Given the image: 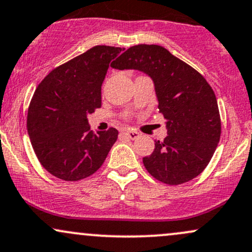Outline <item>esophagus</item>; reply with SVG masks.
Here are the masks:
<instances>
[{"label":"esophagus","mask_w":252,"mask_h":252,"mask_svg":"<svg viewBox=\"0 0 252 252\" xmlns=\"http://www.w3.org/2000/svg\"><path fill=\"white\" fill-rule=\"evenodd\" d=\"M124 134L126 135V137H128L129 139H137L139 138V132L137 131H133V129H127V131L124 132Z\"/></svg>","instance_id":"esophagus-1"}]
</instances>
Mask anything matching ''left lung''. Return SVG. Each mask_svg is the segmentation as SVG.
Segmentation results:
<instances>
[{
    "mask_svg": "<svg viewBox=\"0 0 252 252\" xmlns=\"http://www.w3.org/2000/svg\"><path fill=\"white\" fill-rule=\"evenodd\" d=\"M138 69L155 84L167 137L156 140L143 162L152 177L168 185L190 182L203 172L220 138V117L211 86L194 68L157 44L128 48L112 66Z\"/></svg>",
    "mask_w": 252,
    "mask_h": 252,
    "instance_id": "1",
    "label": "left lung"
}]
</instances>
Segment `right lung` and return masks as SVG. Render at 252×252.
<instances>
[{
    "instance_id": "add662e5",
    "label": "right lung",
    "mask_w": 252,
    "mask_h": 252,
    "mask_svg": "<svg viewBox=\"0 0 252 252\" xmlns=\"http://www.w3.org/2000/svg\"><path fill=\"white\" fill-rule=\"evenodd\" d=\"M121 50L93 47L56 67L37 86L27 128L38 161L56 178L78 182L92 176L117 141L113 127L91 131L87 115L101 107V85L109 63Z\"/></svg>"
}]
</instances>
